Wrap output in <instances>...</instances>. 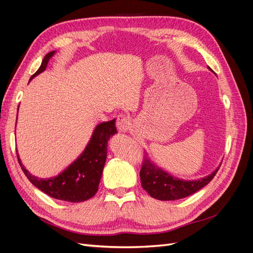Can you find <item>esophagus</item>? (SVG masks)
Listing matches in <instances>:
<instances>
[{"mask_svg": "<svg viewBox=\"0 0 253 253\" xmlns=\"http://www.w3.org/2000/svg\"><path fill=\"white\" fill-rule=\"evenodd\" d=\"M116 126L120 132H127L132 127V120L126 115H118L116 120Z\"/></svg>", "mask_w": 253, "mask_h": 253, "instance_id": "obj_1", "label": "esophagus"}]
</instances>
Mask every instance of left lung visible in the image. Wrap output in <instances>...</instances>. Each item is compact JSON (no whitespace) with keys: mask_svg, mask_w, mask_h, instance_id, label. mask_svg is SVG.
I'll return each instance as SVG.
<instances>
[{"mask_svg":"<svg viewBox=\"0 0 253 253\" xmlns=\"http://www.w3.org/2000/svg\"><path fill=\"white\" fill-rule=\"evenodd\" d=\"M210 70V67H209ZM219 168L210 175L197 180H182L176 178L156 166L144 154L140 170L142 188L159 201H175L197 192L213 179Z\"/></svg>","mask_w":253,"mask_h":253,"instance_id":"obj_1","label":"left lung"}]
</instances>
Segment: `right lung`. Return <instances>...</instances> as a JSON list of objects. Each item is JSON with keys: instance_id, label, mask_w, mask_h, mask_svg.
Here are the masks:
<instances>
[{"instance_id": "1", "label": "right lung", "mask_w": 253, "mask_h": 253, "mask_svg": "<svg viewBox=\"0 0 253 253\" xmlns=\"http://www.w3.org/2000/svg\"><path fill=\"white\" fill-rule=\"evenodd\" d=\"M53 53L55 50L44 57L39 70L30 77V80L45 71ZM116 133L115 119L99 124L80 157L56 177L43 179L33 176L23 167L17 153L18 162L29 181L45 194L60 201L81 203L89 200L98 191L106 160L108 140Z\"/></svg>"}]
</instances>
